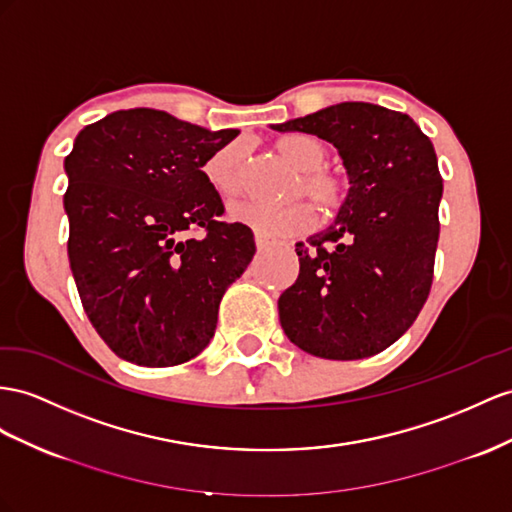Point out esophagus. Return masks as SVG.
I'll list each match as a JSON object with an SVG mask.
<instances>
[{"label":"esophagus","mask_w":512,"mask_h":512,"mask_svg":"<svg viewBox=\"0 0 512 512\" xmlns=\"http://www.w3.org/2000/svg\"><path fill=\"white\" fill-rule=\"evenodd\" d=\"M255 246H257V251H259V253H264L266 248L270 246V242H266L264 238H259V235H255Z\"/></svg>","instance_id":"1"}]
</instances>
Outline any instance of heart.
<instances>
[{
  "label": "heart",
  "mask_w": 512,
  "mask_h": 512,
  "mask_svg": "<svg viewBox=\"0 0 512 512\" xmlns=\"http://www.w3.org/2000/svg\"><path fill=\"white\" fill-rule=\"evenodd\" d=\"M277 151L300 170L294 194H307L324 212H335L346 199V181L320 168L326 160V144L309 134H287L277 140ZM205 181L222 199H235L244 188V147L240 142L225 144L203 164ZM233 222L251 229L264 240H281L305 233L313 227V207L307 201L272 205L264 201H244L229 207Z\"/></svg>",
  "instance_id": "b5f03b06"
}]
</instances>
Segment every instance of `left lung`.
I'll list each match as a JSON object with an SVG mask.
<instances>
[{
    "label": "left lung",
    "instance_id": "obj_1",
    "mask_svg": "<svg viewBox=\"0 0 512 512\" xmlns=\"http://www.w3.org/2000/svg\"><path fill=\"white\" fill-rule=\"evenodd\" d=\"M270 127L331 142L350 183L331 225L296 244L283 331L313 357H372L406 333L430 292L443 194L435 147L409 114L365 101Z\"/></svg>",
    "mask_w": 512,
    "mask_h": 512
}]
</instances>
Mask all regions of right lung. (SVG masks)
Wrapping results in <instances>:
<instances>
[{
	"label": "right lung",
	"mask_w": 512,
	"mask_h": 512,
	"mask_svg": "<svg viewBox=\"0 0 512 512\" xmlns=\"http://www.w3.org/2000/svg\"><path fill=\"white\" fill-rule=\"evenodd\" d=\"M238 129L209 131L162 110H119L86 125L64 160L69 264L88 320L114 355L168 368L214 337L218 305L255 255L203 164ZM203 226V239H186Z\"/></svg>",
	"instance_id": "add662e5"
}]
</instances>
